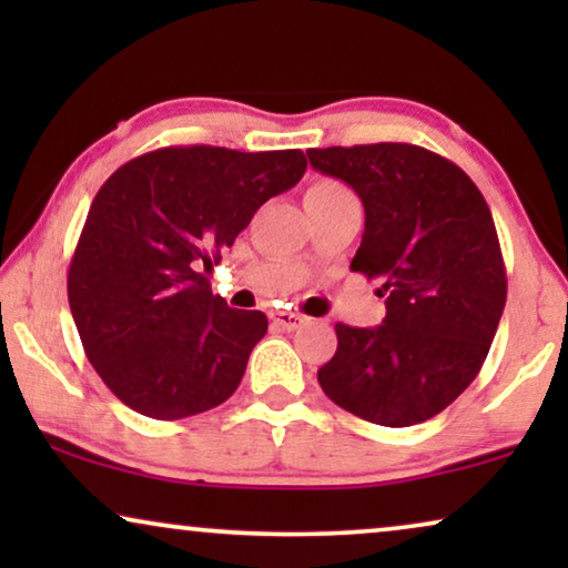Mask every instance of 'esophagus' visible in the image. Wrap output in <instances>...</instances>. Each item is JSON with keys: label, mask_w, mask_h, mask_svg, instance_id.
Here are the masks:
<instances>
[{"label": "esophagus", "mask_w": 568, "mask_h": 568, "mask_svg": "<svg viewBox=\"0 0 568 568\" xmlns=\"http://www.w3.org/2000/svg\"><path fill=\"white\" fill-rule=\"evenodd\" d=\"M271 321H274L276 328H282V331H297L307 323V317L297 315V313H290V310H278V313L271 315Z\"/></svg>", "instance_id": "obj_1"}]
</instances>
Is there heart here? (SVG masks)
<instances>
[{
    "label": "heart",
    "mask_w": 568,
    "mask_h": 568,
    "mask_svg": "<svg viewBox=\"0 0 568 568\" xmlns=\"http://www.w3.org/2000/svg\"><path fill=\"white\" fill-rule=\"evenodd\" d=\"M346 189L336 181H328V178H321V181H313L305 191V201H328V199H338L346 196Z\"/></svg>",
    "instance_id": "1"
}]
</instances>
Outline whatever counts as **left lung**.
<instances>
[{
    "mask_svg": "<svg viewBox=\"0 0 568 568\" xmlns=\"http://www.w3.org/2000/svg\"><path fill=\"white\" fill-rule=\"evenodd\" d=\"M310 165L352 185L364 235L352 271L377 278L385 321L338 323L317 369L323 393L379 426L445 410L484 367L507 302V271L484 193L455 162L403 142L307 150Z\"/></svg>",
    "mask_w": 568,
    "mask_h": 568,
    "instance_id": "8db88e82",
    "label": "left lung"
}]
</instances>
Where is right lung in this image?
<instances>
[{
  "label": "right lung",
  "instance_id": "obj_1",
  "mask_svg": "<svg viewBox=\"0 0 568 568\" xmlns=\"http://www.w3.org/2000/svg\"><path fill=\"white\" fill-rule=\"evenodd\" d=\"M305 168L302 150L162 146L100 185L67 292L84 354L115 398L175 422L237 390L268 321L214 297L204 271Z\"/></svg>",
  "mask_w": 568,
  "mask_h": 568
}]
</instances>
